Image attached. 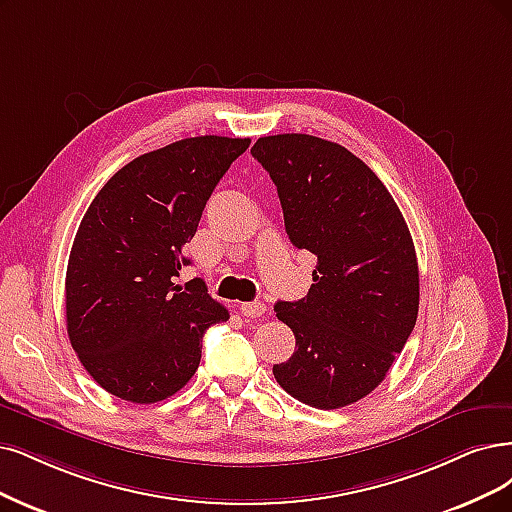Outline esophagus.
<instances>
[{
    "instance_id": "1",
    "label": "esophagus",
    "mask_w": 512,
    "mask_h": 512,
    "mask_svg": "<svg viewBox=\"0 0 512 512\" xmlns=\"http://www.w3.org/2000/svg\"><path fill=\"white\" fill-rule=\"evenodd\" d=\"M266 304L263 301H244V304H240V312L246 316V318H259L266 314Z\"/></svg>"
}]
</instances>
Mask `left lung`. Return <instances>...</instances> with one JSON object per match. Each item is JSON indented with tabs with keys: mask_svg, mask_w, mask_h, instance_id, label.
Returning a JSON list of instances; mask_svg holds the SVG:
<instances>
[{
	"mask_svg": "<svg viewBox=\"0 0 512 512\" xmlns=\"http://www.w3.org/2000/svg\"><path fill=\"white\" fill-rule=\"evenodd\" d=\"M295 249L316 255L314 285L278 301L295 352L276 382L316 409L352 405L384 382L415 327L420 274L409 227L386 185L346 147L312 135L261 137Z\"/></svg>",
	"mask_w": 512,
	"mask_h": 512,
	"instance_id": "1",
	"label": "left lung"
}]
</instances>
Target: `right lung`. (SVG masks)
Segmentation results:
<instances>
[{"label": "right lung", "mask_w": 512, "mask_h": 512, "mask_svg": "<svg viewBox=\"0 0 512 512\" xmlns=\"http://www.w3.org/2000/svg\"><path fill=\"white\" fill-rule=\"evenodd\" d=\"M251 139L192 137L120 168L75 234L65 278L69 342L92 380L137 405L179 392L196 373L204 331L230 318L189 259L206 200Z\"/></svg>", "instance_id": "add662e5"}]
</instances>
